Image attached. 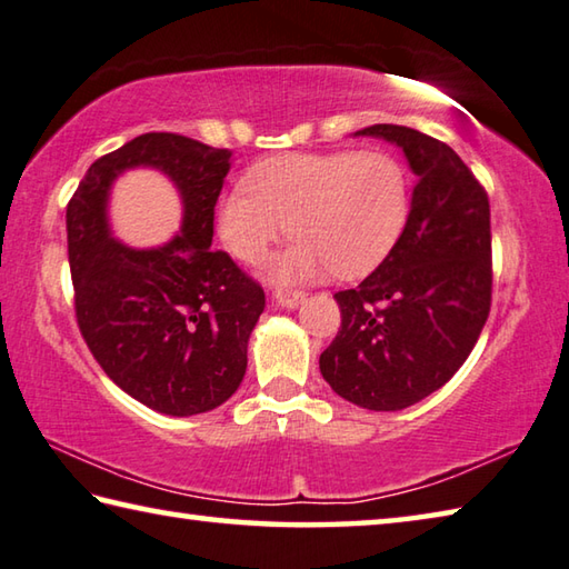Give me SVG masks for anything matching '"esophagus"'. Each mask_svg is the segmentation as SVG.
I'll return each mask as SVG.
<instances>
[{"mask_svg": "<svg viewBox=\"0 0 569 569\" xmlns=\"http://www.w3.org/2000/svg\"><path fill=\"white\" fill-rule=\"evenodd\" d=\"M272 299H274V305H280L284 309H295L305 302L307 295L299 292V289H277Z\"/></svg>", "mask_w": 569, "mask_h": 569, "instance_id": "1", "label": "esophagus"}]
</instances>
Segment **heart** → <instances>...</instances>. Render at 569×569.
<instances>
[{
	"label": "heart",
	"instance_id": "obj_1",
	"mask_svg": "<svg viewBox=\"0 0 569 569\" xmlns=\"http://www.w3.org/2000/svg\"><path fill=\"white\" fill-rule=\"evenodd\" d=\"M406 216L409 178L391 153H284L260 160L248 183L224 192L218 234L232 257L257 264L287 230L297 232L267 274L305 282L329 270L367 274L391 252Z\"/></svg>",
	"mask_w": 569,
	"mask_h": 569
}]
</instances>
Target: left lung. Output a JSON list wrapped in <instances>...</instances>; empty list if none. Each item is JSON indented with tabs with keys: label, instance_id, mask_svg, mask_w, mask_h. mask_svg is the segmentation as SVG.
I'll use <instances>...</instances> for the list:
<instances>
[{
	"label": "left lung",
	"instance_id": "obj_1",
	"mask_svg": "<svg viewBox=\"0 0 569 569\" xmlns=\"http://www.w3.org/2000/svg\"><path fill=\"white\" fill-rule=\"evenodd\" d=\"M353 136L401 148L416 186L403 232L359 287L337 292L341 329L319 371L369 411L418 403L463 367L490 312V206L451 146L377 123Z\"/></svg>",
	"mask_w": 569,
	"mask_h": 569
}]
</instances>
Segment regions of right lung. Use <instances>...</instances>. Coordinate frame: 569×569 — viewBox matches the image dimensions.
<instances>
[{
	"instance_id": "obj_1",
	"label": "right lung",
	"mask_w": 569,
	"mask_h": 569,
	"mask_svg": "<svg viewBox=\"0 0 569 569\" xmlns=\"http://www.w3.org/2000/svg\"><path fill=\"white\" fill-rule=\"evenodd\" d=\"M230 151L178 133H143L86 170L67 208L79 329L109 379L166 416L218 409L242 383L262 287L210 250ZM153 167L177 186L181 230L156 249L112 238L108 200L126 169Z\"/></svg>"
}]
</instances>
